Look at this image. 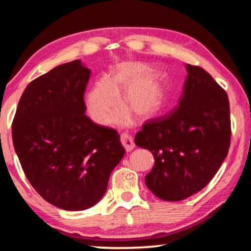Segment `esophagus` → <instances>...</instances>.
<instances>
[{
  "label": "esophagus",
  "instance_id": "34e87169",
  "mask_svg": "<svg viewBox=\"0 0 251 251\" xmlns=\"http://www.w3.org/2000/svg\"><path fill=\"white\" fill-rule=\"evenodd\" d=\"M121 142H122V144H123V146L125 147L126 151H130L134 150L135 144H134L133 138H131L130 136L126 135V134H123V135L121 136Z\"/></svg>",
  "mask_w": 251,
  "mask_h": 251
}]
</instances>
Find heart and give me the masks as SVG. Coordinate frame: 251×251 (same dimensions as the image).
Returning a JSON list of instances; mask_svg holds the SVG:
<instances>
[{"label":"heart","instance_id":"heart-1","mask_svg":"<svg viewBox=\"0 0 251 251\" xmlns=\"http://www.w3.org/2000/svg\"><path fill=\"white\" fill-rule=\"evenodd\" d=\"M167 79L163 73L154 71L145 63H123L109 72L106 79L96 82L85 94V107L96 124H105L121 103L127 109L115 114L110 122L118 126H128L132 114L141 121L155 117L167 100Z\"/></svg>","mask_w":251,"mask_h":251}]
</instances>
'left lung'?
I'll list each match as a JSON object with an SVG mask.
<instances>
[{"label":"left lung","instance_id":"left-lung-1","mask_svg":"<svg viewBox=\"0 0 251 251\" xmlns=\"http://www.w3.org/2000/svg\"><path fill=\"white\" fill-rule=\"evenodd\" d=\"M179 106L150 121L135 136L138 147L155 158L145 176L148 189L163 201H179L209 182L228 154L230 109L228 96L201 67L186 64Z\"/></svg>","mask_w":251,"mask_h":251}]
</instances>
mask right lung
<instances>
[{"instance_id":"add662e5","label":"right lung","mask_w":251,"mask_h":251,"mask_svg":"<svg viewBox=\"0 0 251 251\" xmlns=\"http://www.w3.org/2000/svg\"><path fill=\"white\" fill-rule=\"evenodd\" d=\"M91 70L80 59L61 64L25 88L12 138L25 176L53 206L88 209L106 193L125 154L121 136L85 115Z\"/></svg>"}]
</instances>
